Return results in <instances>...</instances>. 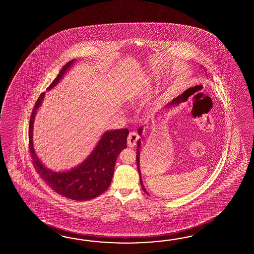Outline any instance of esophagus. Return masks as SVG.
I'll use <instances>...</instances> for the list:
<instances>
[{"mask_svg": "<svg viewBox=\"0 0 254 254\" xmlns=\"http://www.w3.org/2000/svg\"><path fill=\"white\" fill-rule=\"evenodd\" d=\"M138 139H139V135L137 134L135 131L129 132V135H128V138H127L128 145L129 147H134L136 145V142H137Z\"/></svg>", "mask_w": 254, "mask_h": 254, "instance_id": "34e87169", "label": "esophagus"}]
</instances>
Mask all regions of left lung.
I'll list each match as a JSON object with an SVG mask.
<instances>
[{"instance_id":"obj_1","label":"left lung","mask_w":254,"mask_h":254,"mask_svg":"<svg viewBox=\"0 0 254 254\" xmlns=\"http://www.w3.org/2000/svg\"><path fill=\"white\" fill-rule=\"evenodd\" d=\"M138 133L139 135H141L142 133V127H140L139 129H138ZM140 140H138L137 141V149H136V151H137V155H136V162H137V168H138V172H139V174H140V185H141V188L142 190H144V192H146L147 194H149L148 193V191L146 190L145 187H144V185L142 184V180H141V175H140Z\"/></svg>"}]
</instances>
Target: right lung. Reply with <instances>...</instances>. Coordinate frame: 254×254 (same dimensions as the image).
<instances>
[{
    "mask_svg": "<svg viewBox=\"0 0 254 254\" xmlns=\"http://www.w3.org/2000/svg\"><path fill=\"white\" fill-rule=\"evenodd\" d=\"M71 60L62 68L58 76L48 87L52 90L74 64ZM45 92L36 101L29 125V147L36 172L46 184L58 194L74 200H92L108 189L114 176V165L120 152L127 147L128 129L106 130L89 156L70 170L55 172L46 167L39 159L33 146V125L35 115L42 106Z\"/></svg>",
    "mask_w": 254,
    "mask_h": 254,
    "instance_id": "right-lung-1",
    "label": "right lung"
}]
</instances>
